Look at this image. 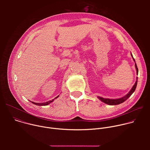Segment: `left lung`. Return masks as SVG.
<instances>
[{"instance_id":"8db88e82","label":"left lung","mask_w":150,"mask_h":150,"mask_svg":"<svg viewBox=\"0 0 150 150\" xmlns=\"http://www.w3.org/2000/svg\"><path fill=\"white\" fill-rule=\"evenodd\" d=\"M131 56L134 60V62H135V59H134L133 57V56L131 53ZM135 68H136V70H137V74L138 75V68H137V64L135 63ZM137 82H138V77H137V81L135 83V84L134 85V86L132 87V88H131V90L129 91V92L127 94H126L125 96L121 97V98H116V99H110V98H103L101 97H99L98 96L97 98L100 100L102 102L108 104V105H117V104H119L120 103H123L124 101H125L128 98H129L132 94L135 91V89H136V87H137Z\"/></svg>"}]
</instances>
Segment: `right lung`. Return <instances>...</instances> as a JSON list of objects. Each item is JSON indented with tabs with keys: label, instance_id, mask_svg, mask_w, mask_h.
Returning a JSON list of instances; mask_svg holds the SVG:
<instances>
[{
	"label": "right lung",
	"instance_id": "add662e5",
	"mask_svg": "<svg viewBox=\"0 0 150 150\" xmlns=\"http://www.w3.org/2000/svg\"><path fill=\"white\" fill-rule=\"evenodd\" d=\"M58 97H59V96H57L56 97H55V98H57ZM55 98H54V99L52 100H50V101H46V102H45V103H34V102H33V101H32V103H33V104H35V105H47L49 104L50 103H51L52 102H53Z\"/></svg>",
	"mask_w": 150,
	"mask_h": 150
}]
</instances>
